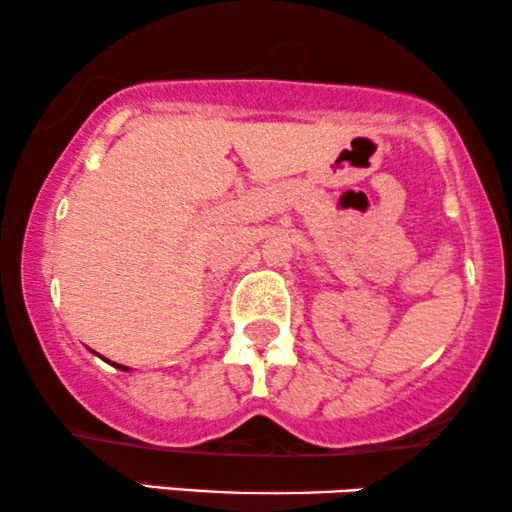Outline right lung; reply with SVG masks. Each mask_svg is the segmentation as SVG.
<instances>
[{
	"mask_svg": "<svg viewBox=\"0 0 512 512\" xmlns=\"http://www.w3.org/2000/svg\"><path fill=\"white\" fill-rule=\"evenodd\" d=\"M114 366H117V369H124L126 371V366H122V364H114Z\"/></svg>",
	"mask_w": 512,
	"mask_h": 512,
	"instance_id": "right-lung-1",
	"label": "right lung"
}]
</instances>
